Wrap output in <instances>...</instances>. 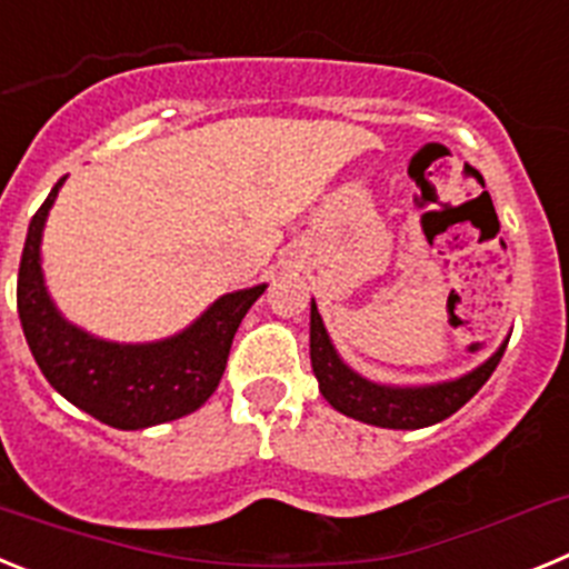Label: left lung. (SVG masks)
Segmentation results:
<instances>
[{
    "label": "left lung",
    "mask_w": 569,
    "mask_h": 569,
    "mask_svg": "<svg viewBox=\"0 0 569 569\" xmlns=\"http://www.w3.org/2000/svg\"><path fill=\"white\" fill-rule=\"evenodd\" d=\"M507 336L490 359L472 367L459 379L430 381V385H387L356 373L333 347L325 321H321L316 301H310V365L319 379V393L330 401L333 410L356 421L387 430H419L445 421L459 407H465L481 385L492 376L496 365L505 356Z\"/></svg>",
    "instance_id": "8db88e82"
}]
</instances>
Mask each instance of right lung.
Here are the masks:
<instances>
[{"label":"right lung","instance_id":"right-lung-1","mask_svg":"<svg viewBox=\"0 0 569 569\" xmlns=\"http://www.w3.org/2000/svg\"><path fill=\"white\" fill-rule=\"evenodd\" d=\"M64 179L30 219L19 261L17 308L39 370L70 405L116 430H144L193 413L222 381L236 330L268 284L219 296L168 339L110 341L88 333L50 299L42 270L44 222Z\"/></svg>","mask_w":569,"mask_h":569}]
</instances>
